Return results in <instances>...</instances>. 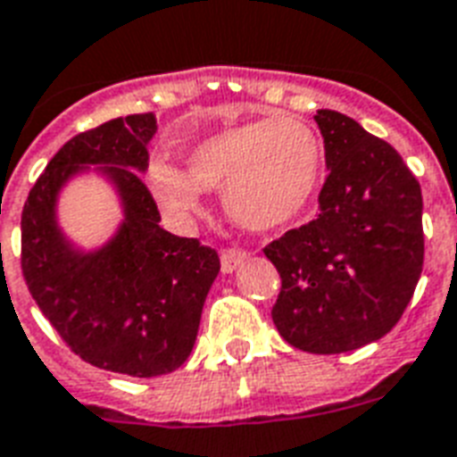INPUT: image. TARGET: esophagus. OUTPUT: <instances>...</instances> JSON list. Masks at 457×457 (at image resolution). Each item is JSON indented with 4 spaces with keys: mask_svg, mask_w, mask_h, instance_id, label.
I'll use <instances>...</instances> for the list:
<instances>
[{
    "mask_svg": "<svg viewBox=\"0 0 457 457\" xmlns=\"http://www.w3.org/2000/svg\"><path fill=\"white\" fill-rule=\"evenodd\" d=\"M245 260H248V253H243V250H224V253H221V272H236Z\"/></svg>",
    "mask_w": 457,
    "mask_h": 457,
    "instance_id": "obj_1",
    "label": "esophagus"
}]
</instances>
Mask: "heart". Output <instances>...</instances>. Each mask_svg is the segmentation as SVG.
Returning <instances> with one entry per match:
<instances>
[{
	"instance_id": "heart-1",
	"label": "heart",
	"mask_w": 457,
	"mask_h": 457,
	"mask_svg": "<svg viewBox=\"0 0 457 457\" xmlns=\"http://www.w3.org/2000/svg\"><path fill=\"white\" fill-rule=\"evenodd\" d=\"M322 176V144L296 118H257L195 142L187 168L151 159L144 180L166 214L192 219L202 190H221L226 214L253 231L289 224L313 200Z\"/></svg>"
}]
</instances>
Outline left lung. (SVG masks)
Wrapping results in <instances>:
<instances>
[{
  "label": "left lung",
  "instance_id": "8db88e82",
  "mask_svg": "<svg viewBox=\"0 0 457 457\" xmlns=\"http://www.w3.org/2000/svg\"><path fill=\"white\" fill-rule=\"evenodd\" d=\"M328 178L320 214L265 248L281 291L272 320L311 354L354 352L395 328L424 265L421 187L403 156L337 111L313 115Z\"/></svg>",
  "mask_w": 457,
  "mask_h": 457
}]
</instances>
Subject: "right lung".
I'll return each mask as SVG.
<instances>
[{
	"label": "right lung",
	"mask_w": 457,
	"mask_h": 457,
	"mask_svg": "<svg viewBox=\"0 0 457 457\" xmlns=\"http://www.w3.org/2000/svg\"><path fill=\"white\" fill-rule=\"evenodd\" d=\"M154 135L151 112L81 132L54 154L21 214V270L37 308L84 361L135 378L187 361L221 267L216 250L159 226L142 183ZM84 175L111 184L123 214L96 249L71 242L59 224L61 192Z\"/></svg>",
	"instance_id": "add662e5"
}]
</instances>
